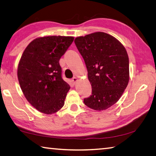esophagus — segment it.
<instances>
[{"label": "esophagus", "mask_w": 156, "mask_h": 156, "mask_svg": "<svg viewBox=\"0 0 156 156\" xmlns=\"http://www.w3.org/2000/svg\"><path fill=\"white\" fill-rule=\"evenodd\" d=\"M72 83L75 84H76V82L78 81V78H76V77H73V78H72Z\"/></svg>", "instance_id": "1"}]
</instances>
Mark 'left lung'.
<instances>
[{
  "label": "left lung",
  "instance_id": "8db88e82",
  "mask_svg": "<svg viewBox=\"0 0 156 156\" xmlns=\"http://www.w3.org/2000/svg\"><path fill=\"white\" fill-rule=\"evenodd\" d=\"M75 44L85 62L92 95L84 99L87 106L104 110L117 102L129 80V58L121 42L104 32L75 39Z\"/></svg>",
  "mask_w": 156,
  "mask_h": 156
}]
</instances>
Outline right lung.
I'll use <instances>...</instances> for the list:
<instances>
[{"mask_svg": "<svg viewBox=\"0 0 156 156\" xmlns=\"http://www.w3.org/2000/svg\"><path fill=\"white\" fill-rule=\"evenodd\" d=\"M70 36H46L28 45L19 61L18 78L28 101L46 115L64 106L70 87L61 77L59 60L72 44Z\"/></svg>", "mask_w": 156, "mask_h": 156, "instance_id": "1", "label": "right lung"}]
</instances>
